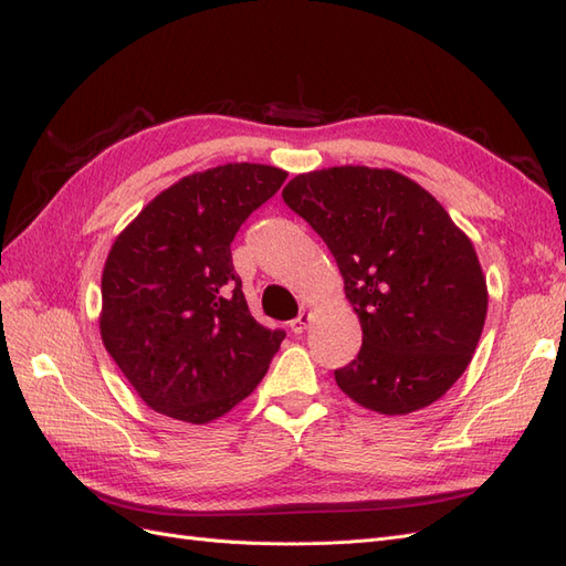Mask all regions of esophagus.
Listing matches in <instances>:
<instances>
[{
	"label": "esophagus",
	"mask_w": 566,
	"mask_h": 566,
	"mask_svg": "<svg viewBox=\"0 0 566 566\" xmlns=\"http://www.w3.org/2000/svg\"><path fill=\"white\" fill-rule=\"evenodd\" d=\"M310 321H312V314L310 312H302L297 318L290 321V331H293L295 335H300V333L306 331V325H310Z\"/></svg>",
	"instance_id": "34e87169"
}]
</instances>
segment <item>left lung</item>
<instances>
[{"instance_id": "1", "label": "left lung", "mask_w": 566, "mask_h": 566, "mask_svg": "<svg viewBox=\"0 0 566 566\" xmlns=\"http://www.w3.org/2000/svg\"><path fill=\"white\" fill-rule=\"evenodd\" d=\"M283 200L333 252L361 321V352L335 370L337 387L382 416L441 399L470 366L486 321L470 238L394 169H316L290 181Z\"/></svg>"}]
</instances>
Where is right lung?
Listing matches in <instances>:
<instances>
[{
	"instance_id": "obj_1",
	"label": "right lung",
	"mask_w": 566,
	"mask_h": 566,
	"mask_svg": "<svg viewBox=\"0 0 566 566\" xmlns=\"http://www.w3.org/2000/svg\"><path fill=\"white\" fill-rule=\"evenodd\" d=\"M285 177L252 163L188 175L115 238L101 279V339L158 413L212 422L266 375L285 333L252 318L231 243Z\"/></svg>"
}]
</instances>
